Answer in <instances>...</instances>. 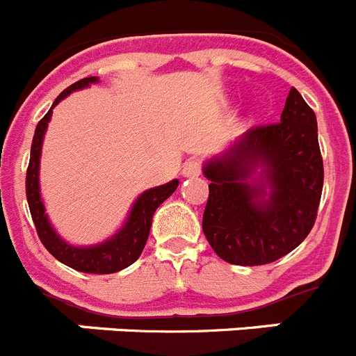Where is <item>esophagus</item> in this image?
<instances>
[{"mask_svg": "<svg viewBox=\"0 0 356 356\" xmlns=\"http://www.w3.org/2000/svg\"><path fill=\"white\" fill-rule=\"evenodd\" d=\"M184 176H188V178H194V176L201 175V162L196 159H191L184 163V169H181Z\"/></svg>", "mask_w": 356, "mask_h": 356, "instance_id": "esophagus-1", "label": "esophagus"}]
</instances>
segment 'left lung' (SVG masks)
Wrapping results in <instances>:
<instances>
[{
	"mask_svg": "<svg viewBox=\"0 0 356 356\" xmlns=\"http://www.w3.org/2000/svg\"><path fill=\"white\" fill-rule=\"evenodd\" d=\"M282 121L253 127L225 159L205 165L209 201L203 232L212 250L234 266H264L298 248L314 228L323 194V156L314 110L292 87ZM266 168L272 194L245 180Z\"/></svg>",
	"mask_w": 356,
	"mask_h": 356,
	"instance_id": "1",
	"label": "left lung"
}]
</instances>
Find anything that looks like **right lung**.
I'll use <instances>...</instances> for the list:
<instances>
[{
  "instance_id": "obj_1",
  "label": "right lung",
  "mask_w": 356,
  "mask_h": 356,
  "mask_svg": "<svg viewBox=\"0 0 356 356\" xmlns=\"http://www.w3.org/2000/svg\"><path fill=\"white\" fill-rule=\"evenodd\" d=\"M94 81H97V78L89 76L83 78V80H78L76 83L69 85L67 89L56 97L53 106L60 99H64L69 92L76 89H83V87L94 83ZM49 118H51V110L37 124L35 135H33V140H31L30 163H28L26 169V200L28 207H30L31 219H33V225H35L37 235H39L44 248L58 262L65 264V266L72 267L76 271L92 273V275H110V273L121 271L124 267L131 266L140 257L144 246H146L147 235H149L153 213H155V210L162 205L163 201L175 193L176 187H178V180H172L165 185L146 191L139 200L135 201L127 225L122 226L121 232L115 237L110 238V241L92 248L69 246L53 232L48 217L44 213V205L42 201H40L39 193L40 146H42V137L46 127H48Z\"/></svg>"
}]
</instances>
